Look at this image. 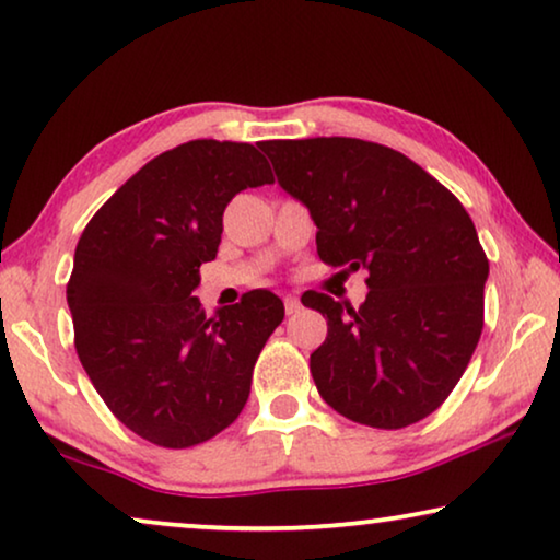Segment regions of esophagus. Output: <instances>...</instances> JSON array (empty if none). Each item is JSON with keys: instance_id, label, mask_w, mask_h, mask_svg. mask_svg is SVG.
Segmentation results:
<instances>
[{"instance_id": "esophagus-1", "label": "esophagus", "mask_w": 560, "mask_h": 560, "mask_svg": "<svg viewBox=\"0 0 560 560\" xmlns=\"http://www.w3.org/2000/svg\"><path fill=\"white\" fill-rule=\"evenodd\" d=\"M283 310H287V314H294V312H299L302 310V302H299L296 296H283Z\"/></svg>"}]
</instances>
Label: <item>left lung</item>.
Here are the masks:
<instances>
[{
  "mask_svg": "<svg viewBox=\"0 0 560 560\" xmlns=\"http://www.w3.org/2000/svg\"><path fill=\"white\" fill-rule=\"evenodd\" d=\"M279 185L304 202L329 266L368 271L358 310L319 291L327 317L312 352L319 396L345 419L404 429L444 404L485 325L490 273L475 223L444 185L396 149L350 137L273 139Z\"/></svg>",
  "mask_w": 560,
  "mask_h": 560,
  "instance_id": "8db88e82",
  "label": "left lung"
}]
</instances>
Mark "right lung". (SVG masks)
<instances>
[{"label": "right lung", "mask_w": 560, "mask_h": 560, "mask_svg": "<svg viewBox=\"0 0 560 560\" xmlns=\"http://www.w3.org/2000/svg\"><path fill=\"white\" fill-rule=\"evenodd\" d=\"M271 183L254 144L187 141L126 179L78 241L66 289L75 352L116 419L156 446L202 444L246 406L283 302L256 289L205 317L192 291L228 202Z\"/></svg>", "instance_id": "1"}]
</instances>
